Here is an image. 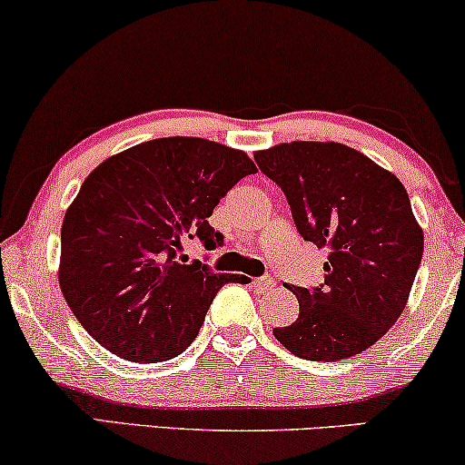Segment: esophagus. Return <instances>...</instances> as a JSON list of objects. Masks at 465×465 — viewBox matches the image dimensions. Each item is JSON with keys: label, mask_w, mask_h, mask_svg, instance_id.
Masks as SVG:
<instances>
[{"label": "esophagus", "mask_w": 465, "mask_h": 465, "mask_svg": "<svg viewBox=\"0 0 465 465\" xmlns=\"http://www.w3.org/2000/svg\"><path fill=\"white\" fill-rule=\"evenodd\" d=\"M252 285H253V290H258V292H269L275 288V282H272L271 277H258V279H253Z\"/></svg>", "instance_id": "34e87169"}]
</instances>
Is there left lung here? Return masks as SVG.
I'll use <instances>...</instances> for the list:
<instances>
[{
  "mask_svg": "<svg viewBox=\"0 0 465 465\" xmlns=\"http://www.w3.org/2000/svg\"><path fill=\"white\" fill-rule=\"evenodd\" d=\"M283 190L304 241L328 250L323 283L296 294L298 320L272 334L290 353L339 361L374 345L402 315L423 256V231L396 175L334 142L256 152Z\"/></svg>",
  "mask_w": 465,
  "mask_h": 465,
  "instance_id": "left-lung-1",
  "label": "left lung"
}]
</instances>
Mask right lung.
Listing matches in <instances>:
<instances>
[{"instance_id": "add662e5", "label": "right lung", "mask_w": 465, "mask_h": 465, "mask_svg": "<svg viewBox=\"0 0 465 465\" xmlns=\"http://www.w3.org/2000/svg\"><path fill=\"white\" fill-rule=\"evenodd\" d=\"M256 173L241 150L201 137H163L99 164L61 226L59 283L82 328L118 358L164 361L196 339L220 275L177 262L183 239L224 243L209 215L239 180Z\"/></svg>"}]
</instances>
